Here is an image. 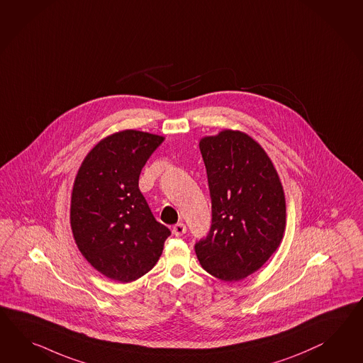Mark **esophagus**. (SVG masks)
<instances>
[{
    "label": "esophagus",
    "instance_id": "esophagus-1",
    "mask_svg": "<svg viewBox=\"0 0 363 363\" xmlns=\"http://www.w3.org/2000/svg\"><path fill=\"white\" fill-rule=\"evenodd\" d=\"M186 233V225L184 223H177L176 225H173V235L174 236H182V235H185Z\"/></svg>",
    "mask_w": 363,
    "mask_h": 363
}]
</instances>
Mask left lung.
<instances>
[{"label": "left lung", "mask_w": 363, "mask_h": 363, "mask_svg": "<svg viewBox=\"0 0 363 363\" xmlns=\"http://www.w3.org/2000/svg\"><path fill=\"white\" fill-rule=\"evenodd\" d=\"M211 196L208 235L195 244L207 273L224 282L253 274L279 247L286 201L274 165L249 135L224 130L199 142Z\"/></svg>", "instance_id": "8db88e82"}]
</instances>
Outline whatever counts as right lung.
Returning a JSON list of instances; mask_svg holds the SVG:
<instances>
[{
  "label": "right lung",
  "instance_id": "obj_1",
  "mask_svg": "<svg viewBox=\"0 0 363 363\" xmlns=\"http://www.w3.org/2000/svg\"><path fill=\"white\" fill-rule=\"evenodd\" d=\"M162 142L136 130L113 133L89 152L73 184L74 241L90 265L118 282L148 273L170 236L139 189L143 167Z\"/></svg>",
  "mask_w": 363,
  "mask_h": 363
}]
</instances>
